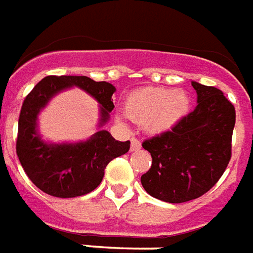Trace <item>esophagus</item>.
Wrapping results in <instances>:
<instances>
[{
  "label": "esophagus",
  "instance_id": "esophagus-1",
  "mask_svg": "<svg viewBox=\"0 0 253 253\" xmlns=\"http://www.w3.org/2000/svg\"><path fill=\"white\" fill-rule=\"evenodd\" d=\"M140 147H142V144H140V142H139L138 139L136 138L131 139V148H130L131 152H136V151L140 150Z\"/></svg>",
  "mask_w": 253,
  "mask_h": 253
}]
</instances>
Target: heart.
<instances>
[{
    "mask_svg": "<svg viewBox=\"0 0 253 253\" xmlns=\"http://www.w3.org/2000/svg\"><path fill=\"white\" fill-rule=\"evenodd\" d=\"M190 98L182 89L143 87L127 95L125 111L147 134L164 135L189 113Z\"/></svg>",
    "mask_w": 253,
    "mask_h": 253,
    "instance_id": "1",
    "label": "heart"
}]
</instances>
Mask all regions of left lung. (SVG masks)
<instances>
[{"mask_svg":"<svg viewBox=\"0 0 253 253\" xmlns=\"http://www.w3.org/2000/svg\"><path fill=\"white\" fill-rule=\"evenodd\" d=\"M197 106L172 131L143 143L152 166L140 178L150 196L181 204L210 190L231 159L235 107L214 86L192 81Z\"/></svg>","mask_w":253,"mask_h":253,"instance_id":"8db88e82","label":"left lung"}]
</instances>
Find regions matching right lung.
Instances as JSON below:
<instances>
[{
  "label": "right lung",
  "instance_id": "add662e5",
  "mask_svg": "<svg viewBox=\"0 0 253 253\" xmlns=\"http://www.w3.org/2000/svg\"><path fill=\"white\" fill-rule=\"evenodd\" d=\"M79 87L99 103V131L79 142H49L39 131V114L61 91ZM115 86L86 76H47L38 83L22 105L18 121L17 155L26 174L42 192L72 198L93 192L113 159L130 150V142L115 140L102 127L114 109Z\"/></svg>",
  "mask_w": 253,
  "mask_h": 253
}]
</instances>
